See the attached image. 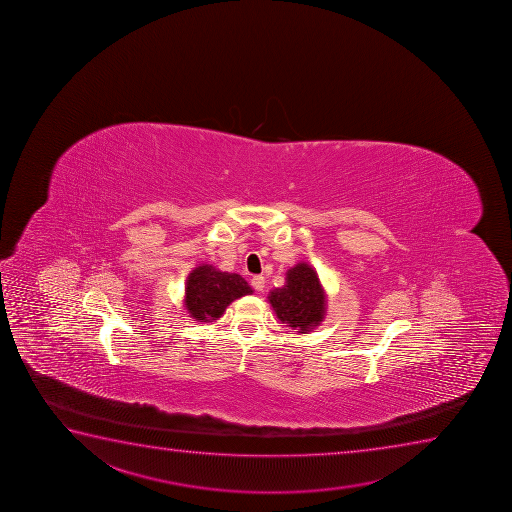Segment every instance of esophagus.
Here are the masks:
<instances>
[{"label": "esophagus", "mask_w": 512, "mask_h": 512, "mask_svg": "<svg viewBox=\"0 0 512 512\" xmlns=\"http://www.w3.org/2000/svg\"><path fill=\"white\" fill-rule=\"evenodd\" d=\"M252 286L255 291H264L265 288V279L264 276H253L252 277Z\"/></svg>", "instance_id": "1"}]
</instances>
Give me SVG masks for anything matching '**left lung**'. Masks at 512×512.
<instances>
[{
	"label": "left lung",
	"instance_id": "left-lung-1",
	"mask_svg": "<svg viewBox=\"0 0 512 512\" xmlns=\"http://www.w3.org/2000/svg\"><path fill=\"white\" fill-rule=\"evenodd\" d=\"M277 319L301 334H308L324 320L325 291L312 265L300 262L286 272L283 288L269 295Z\"/></svg>",
	"mask_w": 512,
	"mask_h": 512
}]
</instances>
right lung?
I'll list each match as a JSON object with an SVG mask.
<instances>
[{
  "instance_id": "add662e5",
  "label": "right lung",
  "mask_w": 512,
  "mask_h": 512,
  "mask_svg": "<svg viewBox=\"0 0 512 512\" xmlns=\"http://www.w3.org/2000/svg\"><path fill=\"white\" fill-rule=\"evenodd\" d=\"M252 293L253 289L240 274L221 272L214 265L202 264L188 274L185 308L197 322H214L231 301Z\"/></svg>"
}]
</instances>
